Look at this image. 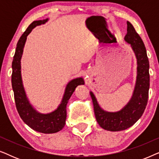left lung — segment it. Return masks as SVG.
I'll list each match as a JSON object with an SVG mask.
<instances>
[{
	"label": "left lung",
	"instance_id": "8db88e82",
	"mask_svg": "<svg viewBox=\"0 0 159 159\" xmlns=\"http://www.w3.org/2000/svg\"><path fill=\"white\" fill-rule=\"evenodd\" d=\"M127 25L125 40L131 45L137 60V77L132 98L120 111L108 112L99 106L95 95L90 92L98 123L103 129L111 132L121 131L133 125L142 116L148 98L149 61L146 49L132 24L127 21Z\"/></svg>",
	"mask_w": 159,
	"mask_h": 159
}]
</instances>
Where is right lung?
Segmentation results:
<instances>
[{"mask_svg":"<svg viewBox=\"0 0 159 159\" xmlns=\"http://www.w3.org/2000/svg\"><path fill=\"white\" fill-rule=\"evenodd\" d=\"M48 21V18L43 20L34 21L19 38L13 58L11 83L16 109L24 122L37 132L44 134H52L59 132L64 128L66 124V105L69 100L75 88L80 84H84V82L82 77H77L69 81L65 88L59 106L51 113H40L30 103L21 79V59L28 34L37 26L44 25Z\"/></svg>","mask_w":159,"mask_h":159,"instance_id":"right-lung-1","label":"right lung"}]
</instances>
